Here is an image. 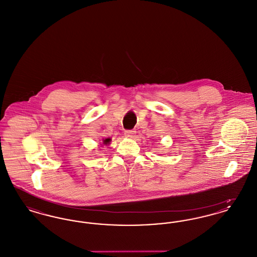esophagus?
I'll list each match as a JSON object with an SVG mask.
<instances>
[{"instance_id": "obj_1", "label": "esophagus", "mask_w": 257, "mask_h": 257, "mask_svg": "<svg viewBox=\"0 0 257 257\" xmlns=\"http://www.w3.org/2000/svg\"><path fill=\"white\" fill-rule=\"evenodd\" d=\"M135 134H136V131H134V130H126L124 132V136L126 138H128V139H133L135 137Z\"/></svg>"}]
</instances>
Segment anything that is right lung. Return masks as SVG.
<instances>
[{
  "instance_id": "add662e5",
  "label": "right lung",
  "mask_w": 257,
  "mask_h": 257,
  "mask_svg": "<svg viewBox=\"0 0 257 257\" xmlns=\"http://www.w3.org/2000/svg\"><path fill=\"white\" fill-rule=\"evenodd\" d=\"M110 139H105L104 141H103V143L105 144V145H108V144H110Z\"/></svg>"
}]
</instances>
